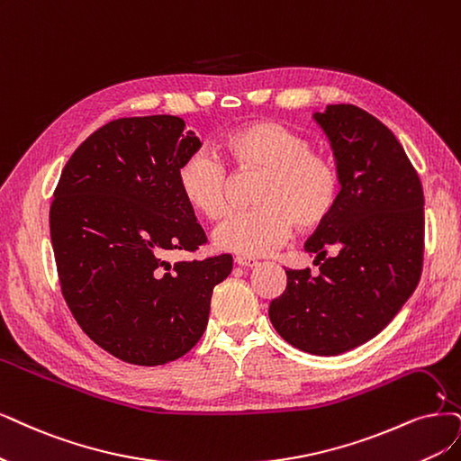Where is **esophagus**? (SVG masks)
<instances>
[{"label":"esophagus","instance_id":"esophagus-1","mask_svg":"<svg viewBox=\"0 0 461 461\" xmlns=\"http://www.w3.org/2000/svg\"><path fill=\"white\" fill-rule=\"evenodd\" d=\"M235 264L241 266V267H257L258 266V260L257 258H250V257H235Z\"/></svg>","mask_w":461,"mask_h":461}]
</instances>
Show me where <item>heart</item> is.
I'll return each mask as SVG.
<instances>
[{
	"label": "heart",
	"instance_id": "heart-1",
	"mask_svg": "<svg viewBox=\"0 0 461 461\" xmlns=\"http://www.w3.org/2000/svg\"><path fill=\"white\" fill-rule=\"evenodd\" d=\"M221 149L240 170H262L254 194L260 207L237 212L214 230L220 250L241 257H266L277 250L296 224L315 230L325 224L339 199V170L336 163L312 151L303 134L277 122H252L228 132ZM184 199L209 220L230 211V175L216 156L195 149L176 170Z\"/></svg>",
	"mask_w": 461,
	"mask_h": 461
}]
</instances>
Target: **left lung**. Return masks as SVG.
I'll list each match as a JSON object with an SVG mask.
<instances>
[{
	"mask_svg": "<svg viewBox=\"0 0 461 461\" xmlns=\"http://www.w3.org/2000/svg\"><path fill=\"white\" fill-rule=\"evenodd\" d=\"M329 136L342 190L334 212L305 241L319 276L288 269L269 321L288 344L339 355L384 330L418 286L423 190L395 134L353 104L313 113ZM333 254L328 257V250Z\"/></svg>",
	"mask_w": 461,
	"mask_h": 461,
	"instance_id": "8db88e82",
	"label": "left lung"
}]
</instances>
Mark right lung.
<instances>
[{
    "label": "right lung",
    "mask_w": 461,
    "mask_h": 461,
    "mask_svg": "<svg viewBox=\"0 0 461 461\" xmlns=\"http://www.w3.org/2000/svg\"><path fill=\"white\" fill-rule=\"evenodd\" d=\"M201 148L176 115L113 119L68 159L50 203L62 296L77 325L117 359L158 366L190 351L209 322L230 254L170 264L207 243L176 170Z\"/></svg>",
    "instance_id": "obj_1"
}]
</instances>
